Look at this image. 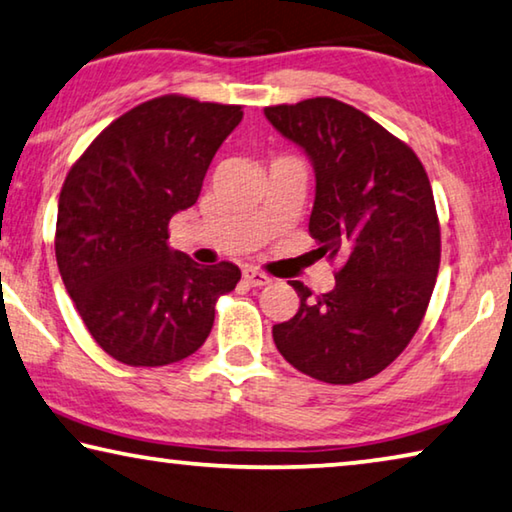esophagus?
Here are the masks:
<instances>
[{"label":"esophagus","mask_w":512,"mask_h":512,"mask_svg":"<svg viewBox=\"0 0 512 512\" xmlns=\"http://www.w3.org/2000/svg\"><path fill=\"white\" fill-rule=\"evenodd\" d=\"M243 280H246L250 287H264V285H269V282H271L269 275L257 271L255 266H246V269H243Z\"/></svg>","instance_id":"obj_1"}]
</instances>
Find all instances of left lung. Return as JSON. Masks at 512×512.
Masks as SVG:
<instances>
[{
	"label": "left lung",
	"mask_w": 512,
	"mask_h": 512,
	"mask_svg": "<svg viewBox=\"0 0 512 512\" xmlns=\"http://www.w3.org/2000/svg\"><path fill=\"white\" fill-rule=\"evenodd\" d=\"M269 123L314 168V253L342 259L335 287L273 326L291 367L330 385L367 380L415 337L440 269L433 189L417 154L367 113L314 97L266 107Z\"/></svg>",
	"instance_id": "1"
}]
</instances>
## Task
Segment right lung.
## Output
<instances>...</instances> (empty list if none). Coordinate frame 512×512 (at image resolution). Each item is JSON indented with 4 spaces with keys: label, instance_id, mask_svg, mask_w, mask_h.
<instances>
[{
    "label": "right lung",
    "instance_id": "add662e5",
    "mask_svg": "<svg viewBox=\"0 0 512 512\" xmlns=\"http://www.w3.org/2000/svg\"><path fill=\"white\" fill-rule=\"evenodd\" d=\"M234 104L166 95L127 111L63 182L56 264L81 321L129 367H164L205 344L237 264L200 266L168 246V223L196 205L216 150L241 123Z\"/></svg>",
    "mask_w": 512,
    "mask_h": 512
}]
</instances>
